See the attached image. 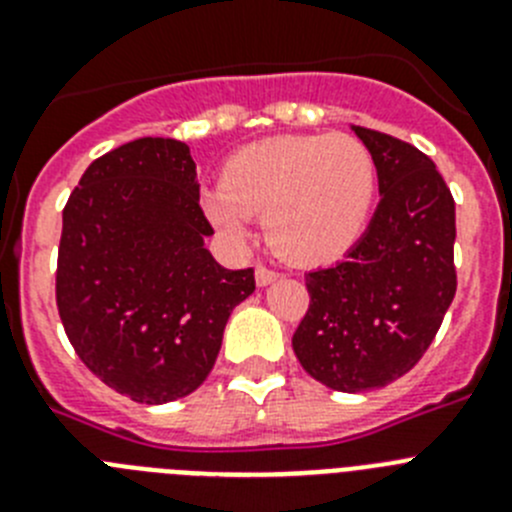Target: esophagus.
Masks as SVG:
<instances>
[{
	"instance_id": "1",
	"label": "esophagus",
	"mask_w": 512,
	"mask_h": 512,
	"mask_svg": "<svg viewBox=\"0 0 512 512\" xmlns=\"http://www.w3.org/2000/svg\"><path fill=\"white\" fill-rule=\"evenodd\" d=\"M274 279H279V271L269 269V266L264 264L256 266V284H259V287H266V284H271Z\"/></svg>"
}]
</instances>
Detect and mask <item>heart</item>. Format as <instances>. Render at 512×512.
<instances>
[{
	"instance_id": "b5f03b06",
	"label": "heart",
	"mask_w": 512,
	"mask_h": 512,
	"mask_svg": "<svg viewBox=\"0 0 512 512\" xmlns=\"http://www.w3.org/2000/svg\"><path fill=\"white\" fill-rule=\"evenodd\" d=\"M377 192L372 153L351 135H279L225 161L205 212L230 238L264 215L266 241L295 264H325L361 238Z\"/></svg>"
}]
</instances>
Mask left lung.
<instances>
[{
	"label": "left lung",
	"mask_w": 512,
	"mask_h": 512,
	"mask_svg": "<svg viewBox=\"0 0 512 512\" xmlns=\"http://www.w3.org/2000/svg\"><path fill=\"white\" fill-rule=\"evenodd\" d=\"M354 133L372 153L382 200L346 259L305 277L310 305L292 336L302 369L338 392L408 374L456 295L454 197L436 164L387 133Z\"/></svg>",
	"instance_id": "1"
}]
</instances>
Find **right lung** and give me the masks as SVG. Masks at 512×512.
I'll return each mask as SVG.
<instances>
[{"instance_id":"add662e5","label":"right lung","mask_w":512,"mask_h":512,"mask_svg":"<svg viewBox=\"0 0 512 512\" xmlns=\"http://www.w3.org/2000/svg\"><path fill=\"white\" fill-rule=\"evenodd\" d=\"M197 166L174 138L104 153L63 207L56 305L76 356L120 395L164 405L215 366L253 269L212 259Z\"/></svg>"}]
</instances>
